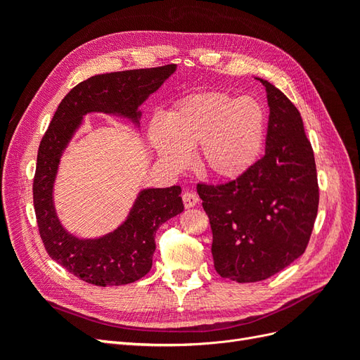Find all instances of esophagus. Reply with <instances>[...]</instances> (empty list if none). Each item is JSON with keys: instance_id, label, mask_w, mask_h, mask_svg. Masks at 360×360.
I'll return each instance as SVG.
<instances>
[{"instance_id": "1", "label": "esophagus", "mask_w": 360, "mask_h": 360, "mask_svg": "<svg viewBox=\"0 0 360 360\" xmlns=\"http://www.w3.org/2000/svg\"><path fill=\"white\" fill-rule=\"evenodd\" d=\"M181 198H183V202H184V207H186V209H191V207H195L200 202L198 195L195 192H184L181 195Z\"/></svg>"}]
</instances>
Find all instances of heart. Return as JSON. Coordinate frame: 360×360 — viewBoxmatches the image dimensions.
<instances>
[{"label": "heart", "instance_id": "heart-1", "mask_svg": "<svg viewBox=\"0 0 360 360\" xmlns=\"http://www.w3.org/2000/svg\"><path fill=\"white\" fill-rule=\"evenodd\" d=\"M263 106L250 97L205 93L181 101L150 126V143L159 159L183 169L191 151L198 148V163L210 177L236 180L255 165L266 139Z\"/></svg>", "mask_w": 360, "mask_h": 360}]
</instances>
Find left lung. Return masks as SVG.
Wrapping results in <instances>:
<instances>
[{
  "label": "left lung",
  "mask_w": 360,
  "mask_h": 360,
  "mask_svg": "<svg viewBox=\"0 0 360 360\" xmlns=\"http://www.w3.org/2000/svg\"><path fill=\"white\" fill-rule=\"evenodd\" d=\"M266 86V153L234 181L198 184L209 216L214 269L222 278L257 282L276 275L307 249L319 210L311 143L297 108L274 84Z\"/></svg>",
  "instance_id": "left-lung-1"
}]
</instances>
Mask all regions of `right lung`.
<instances>
[{
  "instance_id": "obj_1",
  "label": "right lung",
  "mask_w": 360,
  "mask_h": 360,
  "mask_svg": "<svg viewBox=\"0 0 360 360\" xmlns=\"http://www.w3.org/2000/svg\"><path fill=\"white\" fill-rule=\"evenodd\" d=\"M176 64L91 76L72 89L58 105L43 136L32 195L34 210L48 254L79 279L99 287L126 285L146 276L156 250L158 228L183 212L181 188H144L136 195L126 219L112 231L79 237L63 225L53 202V188L64 150L91 112L127 120L139 130L143 105L156 93Z\"/></svg>"
}]
</instances>
